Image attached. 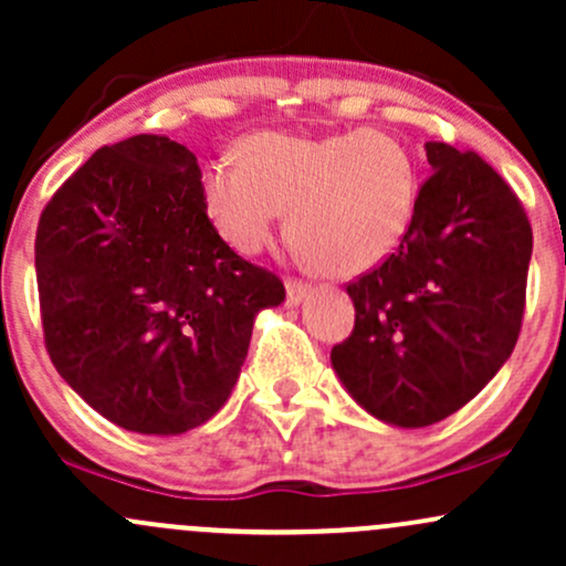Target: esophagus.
Wrapping results in <instances>:
<instances>
[{
  "mask_svg": "<svg viewBox=\"0 0 566 566\" xmlns=\"http://www.w3.org/2000/svg\"><path fill=\"white\" fill-rule=\"evenodd\" d=\"M310 294V285L307 283H300V281H289L285 283V296H289V305H302L305 302V296Z\"/></svg>",
  "mask_w": 566,
  "mask_h": 566,
  "instance_id": "obj_1",
  "label": "esophagus"
}]
</instances>
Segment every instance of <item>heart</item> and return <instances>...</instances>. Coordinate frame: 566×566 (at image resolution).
Wrapping results in <instances>:
<instances>
[{
  "instance_id": "heart-1",
  "label": "heart",
  "mask_w": 566,
  "mask_h": 566,
  "mask_svg": "<svg viewBox=\"0 0 566 566\" xmlns=\"http://www.w3.org/2000/svg\"><path fill=\"white\" fill-rule=\"evenodd\" d=\"M202 191L210 221L237 251H261L289 210L291 245L324 275L354 277L394 256L410 232L418 167L402 139L380 129L261 132L240 145V164H208Z\"/></svg>"
}]
</instances>
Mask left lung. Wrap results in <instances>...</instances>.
Masks as SVG:
<instances>
[{"instance_id":"left-lung-1","label":"left lung","mask_w":566,"mask_h":566,"mask_svg":"<svg viewBox=\"0 0 566 566\" xmlns=\"http://www.w3.org/2000/svg\"><path fill=\"white\" fill-rule=\"evenodd\" d=\"M431 178L410 232L348 285L354 334L332 367L358 407L421 429L478 397L521 332L532 227L518 197L478 154L427 143Z\"/></svg>"}]
</instances>
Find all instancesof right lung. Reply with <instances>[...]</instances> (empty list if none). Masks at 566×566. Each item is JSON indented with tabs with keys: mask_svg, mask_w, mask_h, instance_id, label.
<instances>
[{
	"mask_svg": "<svg viewBox=\"0 0 566 566\" xmlns=\"http://www.w3.org/2000/svg\"><path fill=\"white\" fill-rule=\"evenodd\" d=\"M186 145L137 135L96 150L42 210L34 266L53 367L137 434H184L227 399L261 310L285 300L205 212Z\"/></svg>",
	"mask_w": 566,
	"mask_h": 566,
	"instance_id": "obj_1",
	"label": "right lung"
}]
</instances>
